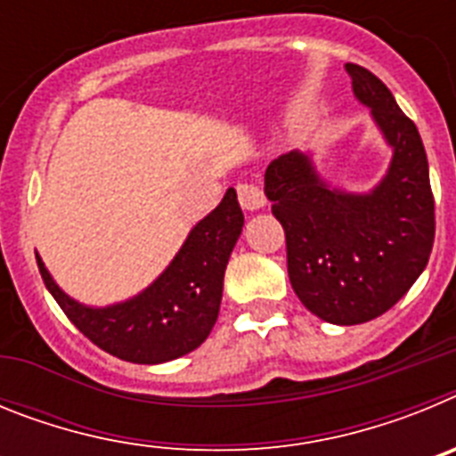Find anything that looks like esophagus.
I'll use <instances>...</instances> for the list:
<instances>
[{"label": "esophagus", "mask_w": 456, "mask_h": 456, "mask_svg": "<svg viewBox=\"0 0 456 456\" xmlns=\"http://www.w3.org/2000/svg\"><path fill=\"white\" fill-rule=\"evenodd\" d=\"M237 199H240V205L247 209V212H257V209H263L265 205H267L263 189L251 183L237 184Z\"/></svg>", "instance_id": "esophagus-1"}]
</instances>
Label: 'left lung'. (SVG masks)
Masks as SVG:
<instances>
[{
    "instance_id": "8db88e82",
    "label": "left lung",
    "mask_w": 456,
    "mask_h": 456,
    "mask_svg": "<svg viewBox=\"0 0 456 456\" xmlns=\"http://www.w3.org/2000/svg\"><path fill=\"white\" fill-rule=\"evenodd\" d=\"M345 70L393 152L386 175L370 191H347L322 178L310 152L292 151L267 167L265 193L283 224L301 304L320 320L352 326L384 315L409 292L427 267L436 224L418 127L372 72L356 63Z\"/></svg>"
}]
</instances>
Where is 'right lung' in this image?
Returning a JSON list of instances; mask_svg holds the SVG:
<instances>
[{"instance_id":"1","label":"right lung","mask_w":456,"mask_h":456,"mask_svg":"<svg viewBox=\"0 0 456 456\" xmlns=\"http://www.w3.org/2000/svg\"><path fill=\"white\" fill-rule=\"evenodd\" d=\"M244 215L237 191L228 189L219 205L189 231L168 267L139 294L111 305H86L63 292L38 260L45 288L68 320L111 356L157 365L193 352L219 317L224 273Z\"/></svg>"}]
</instances>
